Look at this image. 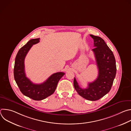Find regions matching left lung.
<instances>
[{"label": "left lung", "mask_w": 131, "mask_h": 131, "mask_svg": "<svg viewBox=\"0 0 131 131\" xmlns=\"http://www.w3.org/2000/svg\"><path fill=\"white\" fill-rule=\"evenodd\" d=\"M94 40L92 49L95 55L96 64L99 69L97 79L89 83L86 89H82L74 78L73 85L77 93L84 99L97 101L110 91L116 74V64L114 55L105 41L99 36L90 35Z\"/></svg>", "instance_id": "1"}]
</instances>
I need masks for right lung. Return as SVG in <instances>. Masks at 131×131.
Instances as JSON below:
<instances>
[{"label":"right lung","instance_id":"obj_1","mask_svg":"<svg viewBox=\"0 0 131 131\" xmlns=\"http://www.w3.org/2000/svg\"><path fill=\"white\" fill-rule=\"evenodd\" d=\"M40 38L32 39L18 51L14 63V77L23 94L35 101H41L52 95L55 91L58 83L65 73L58 72L52 74L41 84L33 83L26 77L25 72L24 60L28 52L32 46L39 42Z\"/></svg>","mask_w":131,"mask_h":131}]
</instances>
